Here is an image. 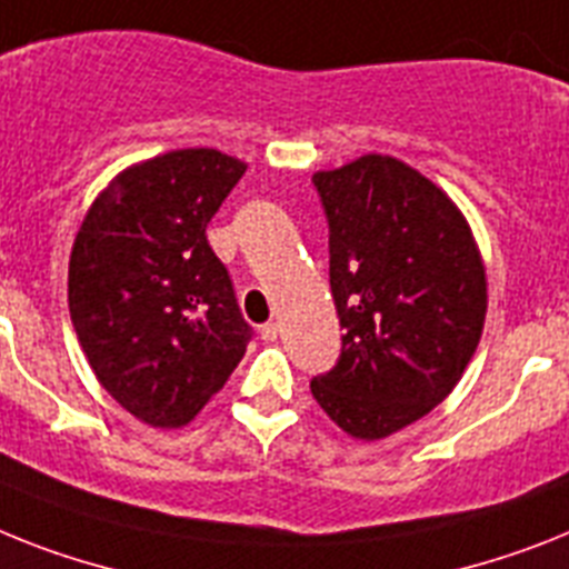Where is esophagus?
Returning <instances> with one entry per match:
<instances>
[{"instance_id":"obj_1","label":"esophagus","mask_w":569,"mask_h":569,"mask_svg":"<svg viewBox=\"0 0 569 569\" xmlns=\"http://www.w3.org/2000/svg\"><path fill=\"white\" fill-rule=\"evenodd\" d=\"M277 336H280V327H277V323H266V327L260 329V338L266 343H274Z\"/></svg>"}]
</instances>
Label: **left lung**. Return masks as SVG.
<instances>
[{
	"label": "left lung",
	"instance_id": "obj_1",
	"mask_svg": "<svg viewBox=\"0 0 569 569\" xmlns=\"http://www.w3.org/2000/svg\"><path fill=\"white\" fill-rule=\"evenodd\" d=\"M329 222L341 358L312 381L343 433L376 442L431 413L462 379L489 307L469 219L405 161L367 152L312 176Z\"/></svg>",
	"mask_w": 569,
	"mask_h": 569
}]
</instances>
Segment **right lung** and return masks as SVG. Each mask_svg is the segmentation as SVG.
<instances>
[{
  "label": "right lung",
  "instance_id": "add662e5",
  "mask_svg": "<svg viewBox=\"0 0 569 569\" xmlns=\"http://www.w3.org/2000/svg\"><path fill=\"white\" fill-rule=\"evenodd\" d=\"M246 167L211 147L136 161L74 233L69 312L80 350L100 388L150 428L193 422L251 341L204 237Z\"/></svg>",
  "mask_w": 569,
  "mask_h": 569
}]
</instances>
